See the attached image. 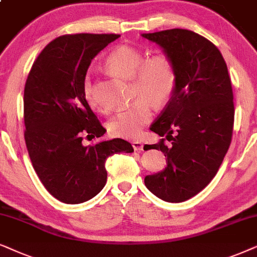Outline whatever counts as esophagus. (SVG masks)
<instances>
[{"mask_svg":"<svg viewBox=\"0 0 257 257\" xmlns=\"http://www.w3.org/2000/svg\"><path fill=\"white\" fill-rule=\"evenodd\" d=\"M132 145H133V148H134V150H136V152H141V150H143V143L141 141H139V140L133 141Z\"/></svg>","mask_w":257,"mask_h":257,"instance_id":"34e87169","label":"esophagus"}]
</instances>
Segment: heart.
Instances as JSON below:
<instances>
[{
  "label": "heart",
  "instance_id": "b5f03b06",
  "mask_svg": "<svg viewBox=\"0 0 257 257\" xmlns=\"http://www.w3.org/2000/svg\"><path fill=\"white\" fill-rule=\"evenodd\" d=\"M145 54L128 46H118L108 55L105 66L111 73L133 80V94L138 101L112 115L107 123L108 132L116 138L134 139L153 117L152 103L163 105L176 87V71L172 60L163 54L144 59ZM83 95L91 108L103 110L97 100L90 75L83 80Z\"/></svg>",
  "mask_w": 257,
  "mask_h": 257
}]
</instances>
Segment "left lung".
Listing matches in <instances>:
<instances>
[{
	"label": "left lung",
	"mask_w": 257,
	"mask_h": 257,
	"mask_svg": "<svg viewBox=\"0 0 257 257\" xmlns=\"http://www.w3.org/2000/svg\"><path fill=\"white\" fill-rule=\"evenodd\" d=\"M162 48L175 67L176 87L150 131L162 139L167 167L145 184L167 202L189 200L216 175L231 142L234 102L228 68L210 41L187 29L142 34ZM168 139L169 145L164 143Z\"/></svg>",
	"instance_id": "obj_1"
}]
</instances>
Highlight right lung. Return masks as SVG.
Segmentation results:
<instances>
[{"label": "right lung", "mask_w": 257, "mask_h": 257, "mask_svg": "<svg viewBox=\"0 0 257 257\" xmlns=\"http://www.w3.org/2000/svg\"><path fill=\"white\" fill-rule=\"evenodd\" d=\"M116 34L57 37L41 51L25 87V140L35 172L55 198L78 204L100 193L107 182L105 160L133 153L122 139L85 147L83 136L101 138L105 129L83 95L91 60Z\"/></svg>", "instance_id": "add662e5"}]
</instances>
